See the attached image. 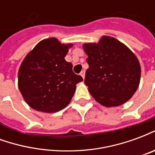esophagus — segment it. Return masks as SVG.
Instances as JSON below:
<instances>
[{"label":"esophagus","mask_w":155,"mask_h":155,"mask_svg":"<svg viewBox=\"0 0 155 155\" xmlns=\"http://www.w3.org/2000/svg\"><path fill=\"white\" fill-rule=\"evenodd\" d=\"M81 75L83 77V79H84V75H85V72H84V71H82L81 72Z\"/></svg>","instance_id":"obj_1"}]
</instances>
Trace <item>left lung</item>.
Wrapping results in <instances>:
<instances>
[{
  "mask_svg": "<svg viewBox=\"0 0 155 155\" xmlns=\"http://www.w3.org/2000/svg\"><path fill=\"white\" fill-rule=\"evenodd\" d=\"M89 68L84 84L98 103L105 107L124 104L135 93L140 81V62L125 45L110 36L83 45Z\"/></svg>",
  "mask_w": 155,
  "mask_h": 155,
  "instance_id": "left-lung-1",
  "label": "left lung"
}]
</instances>
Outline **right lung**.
Instances as JSON below:
<instances>
[{
    "instance_id": "right-lung-1",
    "label": "right lung",
    "mask_w": 155,
    "mask_h": 155,
    "mask_svg": "<svg viewBox=\"0 0 155 155\" xmlns=\"http://www.w3.org/2000/svg\"><path fill=\"white\" fill-rule=\"evenodd\" d=\"M72 44H61L56 38L39 42L22 61L18 72V87L30 107L54 113L71 102L76 84L83 78L72 71L64 60Z\"/></svg>"
}]
</instances>
